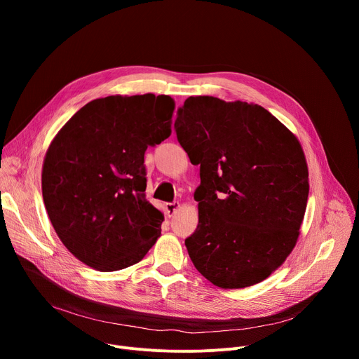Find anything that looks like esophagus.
Segmentation results:
<instances>
[{
	"label": "esophagus",
	"instance_id": "esophagus-1",
	"mask_svg": "<svg viewBox=\"0 0 359 359\" xmlns=\"http://www.w3.org/2000/svg\"><path fill=\"white\" fill-rule=\"evenodd\" d=\"M165 208H167V212H168L170 215H175V214L179 211V208H180V203H179L177 201L168 202V203H165Z\"/></svg>",
	"mask_w": 359,
	"mask_h": 359
}]
</instances>
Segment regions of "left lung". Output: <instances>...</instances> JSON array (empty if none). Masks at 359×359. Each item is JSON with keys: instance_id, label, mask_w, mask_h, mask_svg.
<instances>
[{"instance_id": "left-lung-1", "label": "left lung", "mask_w": 359, "mask_h": 359, "mask_svg": "<svg viewBox=\"0 0 359 359\" xmlns=\"http://www.w3.org/2000/svg\"><path fill=\"white\" fill-rule=\"evenodd\" d=\"M175 130L199 164V224L184 240L195 268L214 285L266 279L294 249L309 198L298 140L259 104L187 97Z\"/></svg>"}]
</instances>
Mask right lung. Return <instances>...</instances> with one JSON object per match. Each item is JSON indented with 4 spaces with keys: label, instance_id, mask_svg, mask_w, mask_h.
<instances>
[{
    "label": "right lung",
    "instance_id": "1",
    "mask_svg": "<svg viewBox=\"0 0 359 359\" xmlns=\"http://www.w3.org/2000/svg\"><path fill=\"white\" fill-rule=\"evenodd\" d=\"M170 96H109L81 107L50 142L42 170L49 219L86 265L121 271L160 237L163 214L145 198L144 154L172 134Z\"/></svg>",
    "mask_w": 359,
    "mask_h": 359
}]
</instances>
